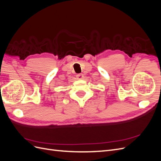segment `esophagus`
Instances as JSON below:
<instances>
[{
	"instance_id": "esophagus-1",
	"label": "esophagus",
	"mask_w": 161,
	"mask_h": 161,
	"mask_svg": "<svg viewBox=\"0 0 161 161\" xmlns=\"http://www.w3.org/2000/svg\"><path fill=\"white\" fill-rule=\"evenodd\" d=\"M76 79L77 80H81V79H83V75L82 74H79V75H76Z\"/></svg>"
}]
</instances>
